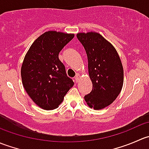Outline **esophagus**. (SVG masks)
I'll return each mask as SVG.
<instances>
[{"label": "esophagus", "mask_w": 149, "mask_h": 149, "mask_svg": "<svg viewBox=\"0 0 149 149\" xmlns=\"http://www.w3.org/2000/svg\"><path fill=\"white\" fill-rule=\"evenodd\" d=\"M75 81H76V83H78L79 81V74L76 75V77H75Z\"/></svg>", "instance_id": "1"}]
</instances>
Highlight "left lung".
<instances>
[{"instance_id":"8db88e82","label":"left lung","mask_w":149,"mask_h":149,"mask_svg":"<svg viewBox=\"0 0 149 149\" xmlns=\"http://www.w3.org/2000/svg\"><path fill=\"white\" fill-rule=\"evenodd\" d=\"M76 36L86 52L88 75L92 82V90L84 100L90 108L102 109L116 100L123 88L121 60L114 46L100 33L80 32Z\"/></svg>"}]
</instances>
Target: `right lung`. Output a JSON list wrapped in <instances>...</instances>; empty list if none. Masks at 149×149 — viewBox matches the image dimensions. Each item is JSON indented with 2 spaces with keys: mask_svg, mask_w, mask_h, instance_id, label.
<instances>
[{
  "mask_svg": "<svg viewBox=\"0 0 149 149\" xmlns=\"http://www.w3.org/2000/svg\"><path fill=\"white\" fill-rule=\"evenodd\" d=\"M73 37L74 34L46 31L36 39L25 55L21 68L22 84L42 109L58 108L74 84L58 58L61 49Z\"/></svg>",
  "mask_w": 149,
  "mask_h": 149,
  "instance_id": "add662e5",
  "label": "right lung"
}]
</instances>
